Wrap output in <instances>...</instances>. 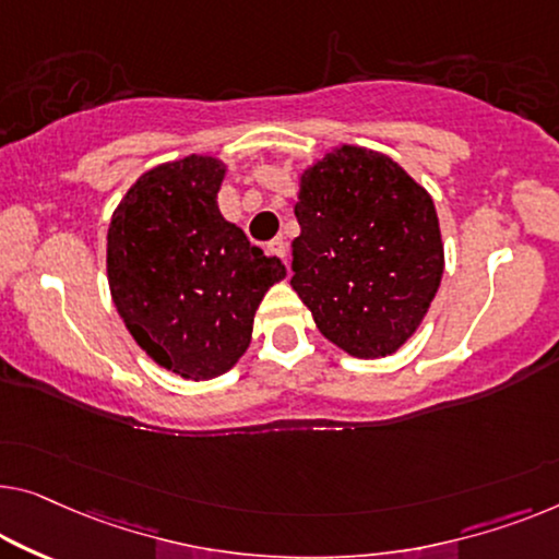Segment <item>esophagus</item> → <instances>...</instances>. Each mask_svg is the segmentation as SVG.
Listing matches in <instances>:
<instances>
[{
  "instance_id": "34e87169",
  "label": "esophagus",
  "mask_w": 559,
  "mask_h": 559,
  "mask_svg": "<svg viewBox=\"0 0 559 559\" xmlns=\"http://www.w3.org/2000/svg\"><path fill=\"white\" fill-rule=\"evenodd\" d=\"M269 251L273 253V255H278L283 263H286V253H288V243L283 238H276V240H271V246H269Z\"/></svg>"
}]
</instances>
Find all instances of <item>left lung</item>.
<instances>
[{"label":"left lung","instance_id":"8db88e82","mask_svg":"<svg viewBox=\"0 0 559 559\" xmlns=\"http://www.w3.org/2000/svg\"><path fill=\"white\" fill-rule=\"evenodd\" d=\"M290 286L333 346L396 354L444 276L435 200L402 165L361 145L331 147L298 175Z\"/></svg>","mask_w":559,"mask_h":559}]
</instances>
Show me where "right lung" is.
Here are the masks:
<instances>
[{
	"label": "right lung",
	"mask_w": 559,
	"mask_h": 559,
	"mask_svg": "<svg viewBox=\"0 0 559 559\" xmlns=\"http://www.w3.org/2000/svg\"><path fill=\"white\" fill-rule=\"evenodd\" d=\"M226 163L188 155L140 175L107 228V283L130 336L190 381L230 371L251 344L258 304L286 278L221 215Z\"/></svg>",
	"instance_id": "1"
}]
</instances>
